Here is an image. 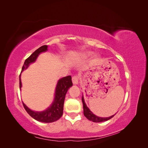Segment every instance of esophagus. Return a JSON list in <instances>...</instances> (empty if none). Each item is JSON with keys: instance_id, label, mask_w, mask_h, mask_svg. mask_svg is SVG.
<instances>
[{"instance_id": "obj_1", "label": "esophagus", "mask_w": 148, "mask_h": 148, "mask_svg": "<svg viewBox=\"0 0 148 148\" xmlns=\"http://www.w3.org/2000/svg\"><path fill=\"white\" fill-rule=\"evenodd\" d=\"M79 81V77L77 75H75L72 77V82L74 84H77Z\"/></svg>"}]
</instances>
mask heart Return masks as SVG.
I'll return each instance as SVG.
<instances>
[{
    "label": "heart",
    "instance_id": "b5f03b06",
    "mask_svg": "<svg viewBox=\"0 0 148 148\" xmlns=\"http://www.w3.org/2000/svg\"><path fill=\"white\" fill-rule=\"evenodd\" d=\"M89 54H90V53H86V56H88V55H89Z\"/></svg>",
    "mask_w": 148,
    "mask_h": 148
}]
</instances>
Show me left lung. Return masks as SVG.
I'll list each match as a JSON object with an SVG mask.
<instances>
[{
    "mask_svg": "<svg viewBox=\"0 0 148 148\" xmlns=\"http://www.w3.org/2000/svg\"><path fill=\"white\" fill-rule=\"evenodd\" d=\"M82 102H83V104L84 115L89 120L92 121V122H104V121L108 120L112 118L114 116V115L110 116V117H106V118L97 117V116L95 115V114H93L92 112L89 110L88 107L86 106V104H85V102H84L83 96H82Z\"/></svg>",
    "mask_w": 148,
    "mask_h": 148,
    "instance_id": "left-lung-1",
    "label": "left lung"
}]
</instances>
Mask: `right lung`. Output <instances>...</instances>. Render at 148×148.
Wrapping results in <instances>:
<instances>
[{
  "mask_svg": "<svg viewBox=\"0 0 148 148\" xmlns=\"http://www.w3.org/2000/svg\"><path fill=\"white\" fill-rule=\"evenodd\" d=\"M47 50V46L46 45L40 47L37 50H36L32 54L25 60L24 65L23 67H22L21 71H23L25 69H27V67L31 63L34 62L36 59H37V57L40 53L45 52ZM72 85L73 83L72 82H71V76H67L66 77H64L59 79L57 83L54 101L53 102L52 105L46 110L42 112L32 111L23 102L24 108L31 117L39 121V122L44 123H51L55 122V121L59 120L62 117V115H63L64 104L66 93L69 88L72 86ZM21 87V82L20 75V89Z\"/></svg>",
  "mask_w": 148,
  "mask_h": 148,
  "instance_id": "right-lung-1",
  "label": "right lung"
}]
</instances>
